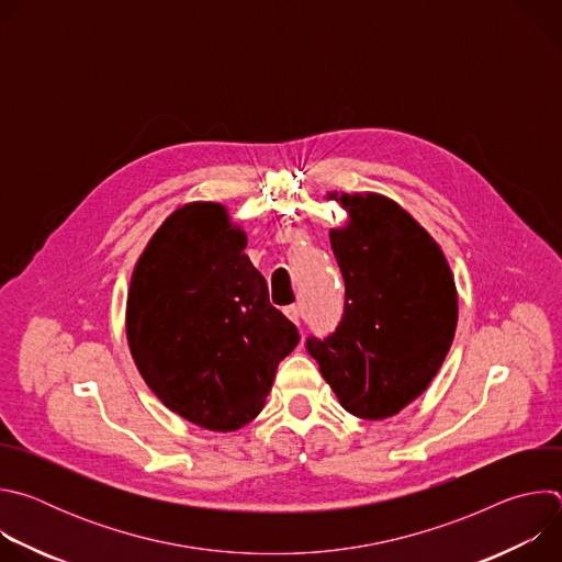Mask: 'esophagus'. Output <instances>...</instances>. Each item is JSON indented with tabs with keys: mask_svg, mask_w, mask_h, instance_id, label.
Instances as JSON below:
<instances>
[{
	"mask_svg": "<svg viewBox=\"0 0 562 562\" xmlns=\"http://www.w3.org/2000/svg\"><path fill=\"white\" fill-rule=\"evenodd\" d=\"M284 313H286V317L291 319L293 325H297V327H300V323H302V306H300V304H291V306H286V308H284Z\"/></svg>",
	"mask_w": 562,
	"mask_h": 562,
	"instance_id": "esophagus-1",
	"label": "esophagus"
}]
</instances>
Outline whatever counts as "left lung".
<instances>
[{"mask_svg": "<svg viewBox=\"0 0 562 562\" xmlns=\"http://www.w3.org/2000/svg\"><path fill=\"white\" fill-rule=\"evenodd\" d=\"M340 204L351 220L329 237L345 313L327 338L308 336L306 351L349 414L382 420L405 409L442 367L458 295L440 247L405 209L378 193H342Z\"/></svg>", "mask_w": 562, "mask_h": 562, "instance_id": "1", "label": "left lung"}]
</instances>
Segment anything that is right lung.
I'll list each match as a JSON object with an SVG mask.
<instances>
[{
    "mask_svg": "<svg viewBox=\"0 0 562 562\" xmlns=\"http://www.w3.org/2000/svg\"><path fill=\"white\" fill-rule=\"evenodd\" d=\"M245 247L247 233L222 204H187L150 237L126 300L128 347L144 382L209 431L251 423L300 342Z\"/></svg>",
    "mask_w": 562,
    "mask_h": 562,
    "instance_id": "1",
    "label": "right lung"
}]
</instances>
